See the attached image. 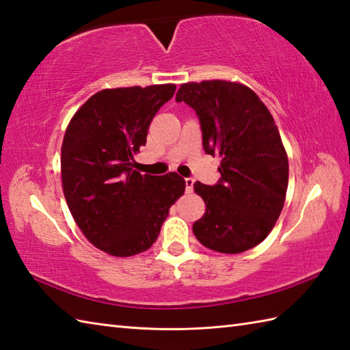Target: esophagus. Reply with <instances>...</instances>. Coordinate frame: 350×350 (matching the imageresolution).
Instances as JSON below:
<instances>
[{"mask_svg":"<svg viewBox=\"0 0 350 350\" xmlns=\"http://www.w3.org/2000/svg\"><path fill=\"white\" fill-rule=\"evenodd\" d=\"M194 179H192V177H187V179H185V185H187V192H192V188H194Z\"/></svg>","mask_w":350,"mask_h":350,"instance_id":"esophagus-1","label":"esophagus"}]
</instances>
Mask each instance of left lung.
<instances>
[{
    "label": "left lung",
    "mask_w": 350,
    "mask_h": 350,
    "mask_svg": "<svg viewBox=\"0 0 350 350\" xmlns=\"http://www.w3.org/2000/svg\"><path fill=\"white\" fill-rule=\"evenodd\" d=\"M196 109L207 154H218L221 179L194 183L206 212L194 222L206 248L237 254L265 241L286 202L288 159L273 117L250 87L212 79L182 84L176 94Z\"/></svg>",
    "instance_id": "1"
}]
</instances>
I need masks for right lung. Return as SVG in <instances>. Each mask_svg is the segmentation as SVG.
Here are the masks:
<instances>
[{
    "mask_svg": "<svg viewBox=\"0 0 350 350\" xmlns=\"http://www.w3.org/2000/svg\"><path fill=\"white\" fill-rule=\"evenodd\" d=\"M174 92V84L105 88L73 114L66 129V202L88 242L109 256L131 257L150 248L170 207L185 192L177 173L133 170L148 126Z\"/></svg>",
    "mask_w": 350,
    "mask_h": 350,
    "instance_id": "add662e5",
    "label": "right lung"
}]
</instances>
